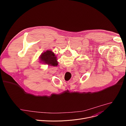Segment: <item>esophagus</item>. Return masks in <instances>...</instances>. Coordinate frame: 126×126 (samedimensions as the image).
Segmentation results:
<instances>
[{"mask_svg": "<svg viewBox=\"0 0 126 126\" xmlns=\"http://www.w3.org/2000/svg\"><path fill=\"white\" fill-rule=\"evenodd\" d=\"M66 70H67V71L68 72H71V68H70V67H67V69H66Z\"/></svg>", "mask_w": 126, "mask_h": 126, "instance_id": "34e87169", "label": "esophagus"}]
</instances>
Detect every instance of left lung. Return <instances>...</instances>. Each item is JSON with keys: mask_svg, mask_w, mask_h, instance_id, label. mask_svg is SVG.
Wrapping results in <instances>:
<instances>
[{"mask_svg": "<svg viewBox=\"0 0 126 126\" xmlns=\"http://www.w3.org/2000/svg\"><path fill=\"white\" fill-rule=\"evenodd\" d=\"M39 58L40 61L45 64L52 66H57L58 64L56 56L51 50H47L42 53Z\"/></svg>", "mask_w": 126, "mask_h": 126, "instance_id": "obj_1", "label": "left lung"}]
</instances>
